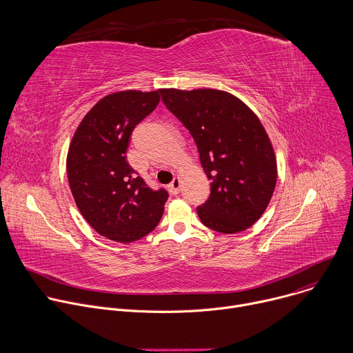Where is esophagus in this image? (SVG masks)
Here are the masks:
<instances>
[{"instance_id": "34e87169", "label": "esophagus", "mask_w": 353, "mask_h": 353, "mask_svg": "<svg viewBox=\"0 0 353 353\" xmlns=\"http://www.w3.org/2000/svg\"><path fill=\"white\" fill-rule=\"evenodd\" d=\"M180 187H181V183H180V179L179 177H174L173 181L170 183L169 188L172 191V194H179L180 192Z\"/></svg>"}]
</instances>
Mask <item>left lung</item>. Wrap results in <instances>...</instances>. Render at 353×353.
<instances>
[{"instance_id": "left-lung-1", "label": "left lung", "mask_w": 353, "mask_h": 353, "mask_svg": "<svg viewBox=\"0 0 353 353\" xmlns=\"http://www.w3.org/2000/svg\"><path fill=\"white\" fill-rule=\"evenodd\" d=\"M166 108L194 138L212 181L196 214L207 228L237 233L254 225L276 184V161L268 135L241 100L216 89H162Z\"/></svg>"}]
</instances>
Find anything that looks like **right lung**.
Segmentation results:
<instances>
[{"label": "right lung", "instance_id": "1", "mask_svg": "<svg viewBox=\"0 0 353 353\" xmlns=\"http://www.w3.org/2000/svg\"><path fill=\"white\" fill-rule=\"evenodd\" d=\"M161 90L103 97L75 131L67 158L71 192L86 222L110 240L131 243L152 232L169 198L127 162L134 128L161 102Z\"/></svg>", "mask_w": 353, "mask_h": 353}]
</instances>
